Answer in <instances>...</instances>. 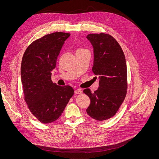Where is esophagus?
Returning <instances> with one entry per match:
<instances>
[{
    "label": "esophagus",
    "instance_id": "34e87169",
    "mask_svg": "<svg viewBox=\"0 0 159 159\" xmlns=\"http://www.w3.org/2000/svg\"><path fill=\"white\" fill-rule=\"evenodd\" d=\"M75 94H82V91L81 89H75Z\"/></svg>",
    "mask_w": 159,
    "mask_h": 159
}]
</instances>
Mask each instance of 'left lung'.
<instances>
[{"label":"left lung","mask_w":159,"mask_h":159,"mask_svg":"<svg viewBox=\"0 0 159 159\" xmlns=\"http://www.w3.org/2000/svg\"><path fill=\"white\" fill-rule=\"evenodd\" d=\"M86 38L93 48L92 71L99 78V87L93 93L89 89L83 91L91 101L86 112L97 120H105L116 114L126 97V58L118 42L109 34H89Z\"/></svg>","instance_id":"8db88e82"}]
</instances>
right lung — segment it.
I'll return each instance as SVG.
<instances>
[{
	"instance_id": "add662e5",
	"label": "right lung",
	"mask_w": 159,
	"mask_h": 159,
	"mask_svg": "<svg viewBox=\"0 0 159 159\" xmlns=\"http://www.w3.org/2000/svg\"><path fill=\"white\" fill-rule=\"evenodd\" d=\"M70 33L55 32L39 39L27 48L21 63V81L24 100L31 113L42 123L60 117L74 90L70 86L57 85L52 71Z\"/></svg>"
}]
</instances>
